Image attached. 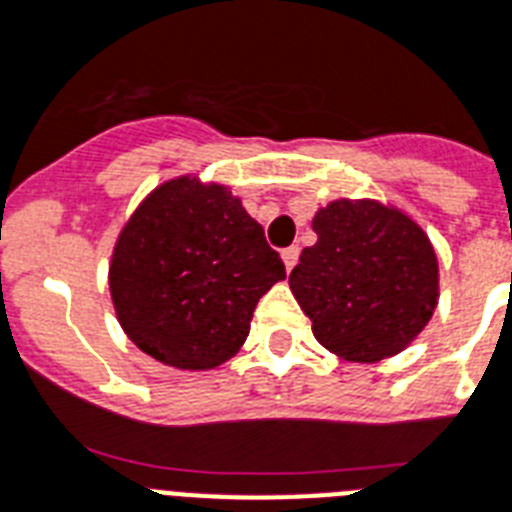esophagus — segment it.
Returning <instances> with one entry per match:
<instances>
[{
	"label": "esophagus",
	"instance_id": "34e87169",
	"mask_svg": "<svg viewBox=\"0 0 512 512\" xmlns=\"http://www.w3.org/2000/svg\"><path fill=\"white\" fill-rule=\"evenodd\" d=\"M281 260H284L286 270H292L299 260V247H286L284 252H281Z\"/></svg>",
	"mask_w": 512,
	"mask_h": 512
}]
</instances>
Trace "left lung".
I'll list each match as a JSON object with an SVG mask.
<instances>
[{"label":"left lung","mask_w":512,"mask_h":512,"mask_svg":"<svg viewBox=\"0 0 512 512\" xmlns=\"http://www.w3.org/2000/svg\"><path fill=\"white\" fill-rule=\"evenodd\" d=\"M318 242L289 276L315 339L350 363H378L421 334L439 299V263L410 215L376 199H334L313 218Z\"/></svg>","instance_id":"1"}]
</instances>
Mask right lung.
<instances>
[{
	"instance_id": "obj_1",
	"label": "right lung",
	"mask_w": 512,
	"mask_h": 512,
	"mask_svg": "<svg viewBox=\"0 0 512 512\" xmlns=\"http://www.w3.org/2000/svg\"><path fill=\"white\" fill-rule=\"evenodd\" d=\"M284 278L242 199L178 176L149 191L120 231L110 297L141 352L178 371H210L239 352L260 297Z\"/></svg>"
}]
</instances>
